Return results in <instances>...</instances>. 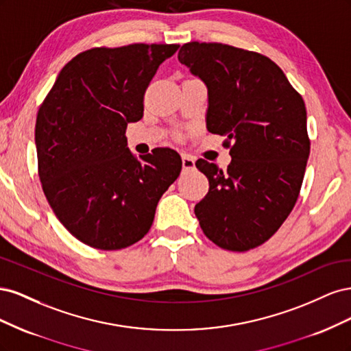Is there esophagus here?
<instances>
[{
	"instance_id": "esophagus-1",
	"label": "esophagus",
	"mask_w": 351,
	"mask_h": 351,
	"mask_svg": "<svg viewBox=\"0 0 351 351\" xmlns=\"http://www.w3.org/2000/svg\"><path fill=\"white\" fill-rule=\"evenodd\" d=\"M182 161H183V169H193L195 168V158L193 156L183 154Z\"/></svg>"
}]
</instances>
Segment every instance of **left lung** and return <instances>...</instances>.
Returning <instances> with one entry per match:
<instances>
[{
    "mask_svg": "<svg viewBox=\"0 0 351 351\" xmlns=\"http://www.w3.org/2000/svg\"><path fill=\"white\" fill-rule=\"evenodd\" d=\"M178 61L208 86V132L227 136L231 164L196 168L209 192L195 206L217 246L246 252L269 240L290 215L304 177L311 139L306 107L284 71L259 52L218 42H189Z\"/></svg>",
    "mask_w": 351,
    "mask_h": 351,
    "instance_id": "left-lung-1",
    "label": "left lung"
}]
</instances>
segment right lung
<instances>
[{"label": "right lung", "mask_w": 351, "mask_h": 351, "mask_svg": "<svg viewBox=\"0 0 351 351\" xmlns=\"http://www.w3.org/2000/svg\"><path fill=\"white\" fill-rule=\"evenodd\" d=\"M177 44L95 47L61 69L40 104L35 142L38 174L49 206L71 234L101 250L145 237L182 158L155 147L137 158L127 124L143 117L152 77Z\"/></svg>", "instance_id": "1"}]
</instances>
